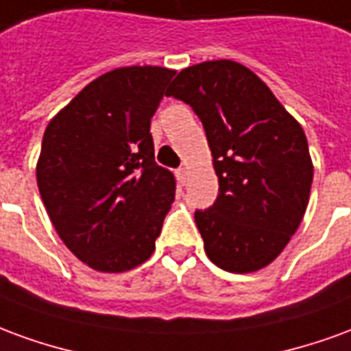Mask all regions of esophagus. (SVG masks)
I'll list each match as a JSON object with an SVG mask.
<instances>
[{
  "label": "esophagus",
  "instance_id": "34e87169",
  "mask_svg": "<svg viewBox=\"0 0 351 351\" xmlns=\"http://www.w3.org/2000/svg\"><path fill=\"white\" fill-rule=\"evenodd\" d=\"M176 180H178L180 184H186V180H188V169L186 167L176 169Z\"/></svg>",
  "mask_w": 351,
  "mask_h": 351
}]
</instances>
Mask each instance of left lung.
I'll use <instances>...</instances> for the list:
<instances>
[{
    "instance_id": "left-lung-1",
    "label": "left lung",
    "mask_w": 351,
    "mask_h": 351,
    "mask_svg": "<svg viewBox=\"0 0 351 351\" xmlns=\"http://www.w3.org/2000/svg\"><path fill=\"white\" fill-rule=\"evenodd\" d=\"M167 95L193 108L213 152L218 197L195 210L206 256L229 272L263 269L308 205L314 167L304 131L258 75L231 60L182 69Z\"/></svg>"
}]
</instances>
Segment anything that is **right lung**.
I'll return each mask as SVG.
<instances>
[{"instance_id": "1", "label": "right lung", "mask_w": 351, "mask_h": 351, "mask_svg": "<svg viewBox=\"0 0 351 351\" xmlns=\"http://www.w3.org/2000/svg\"><path fill=\"white\" fill-rule=\"evenodd\" d=\"M173 77L152 65L105 73L45 130L43 203L65 246L95 271H130L156 248L175 176L154 160L150 120Z\"/></svg>"}]
</instances>
